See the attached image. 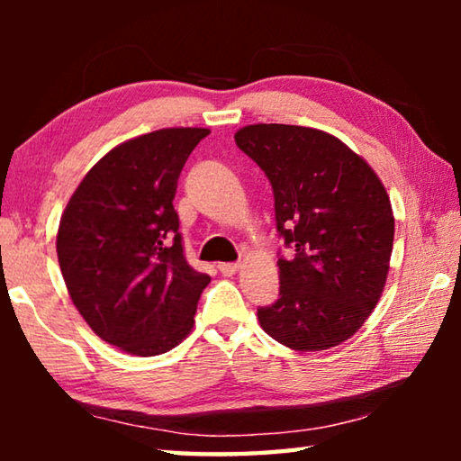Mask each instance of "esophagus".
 <instances>
[{
	"instance_id": "esophagus-1",
	"label": "esophagus",
	"mask_w": 461,
	"mask_h": 461,
	"mask_svg": "<svg viewBox=\"0 0 461 461\" xmlns=\"http://www.w3.org/2000/svg\"><path fill=\"white\" fill-rule=\"evenodd\" d=\"M240 267H241L240 262H221L220 267H217V268H220L221 275H225V276H231V275H236V272L240 270Z\"/></svg>"
}]
</instances>
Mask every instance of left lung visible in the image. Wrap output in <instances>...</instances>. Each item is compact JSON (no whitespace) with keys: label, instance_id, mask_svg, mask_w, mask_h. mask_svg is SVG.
<instances>
[{"label":"left lung","instance_id":"obj_1","mask_svg":"<svg viewBox=\"0 0 461 461\" xmlns=\"http://www.w3.org/2000/svg\"><path fill=\"white\" fill-rule=\"evenodd\" d=\"M233 138L268 176L276 230L294 248L291 260L278 258L280 296L258 309L262 330L296 352L339 346L386 285L394 215L384 185L321 130L254 123Z\"/></svg>","mask_w":461,"mask_h":461}]
</instances>
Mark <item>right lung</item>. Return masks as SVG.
Returning <instances> with one entry per match:
<instances>
[{"mask_svg": "<svg viewBox=\"0 0 461 461\" xmlns=\"http://www.w3.org/2000/svg\"><path fill=\"white\" fill-rule=\"evenodd\" d=\"M207 128L128 140L93 167L60 217L57 254L73 305L101 339L134 356L178 346L209 275L185 258L173 199Z\"/></svg>", "mask_w": 461, "mask_h": 461, "instance_id": "1", "label": "right lung"}]
</instances>
